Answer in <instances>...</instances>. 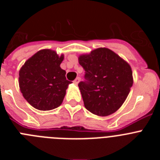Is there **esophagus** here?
Segmentation results:
<instances>
[{
  "mask_svg": "<svg viewBox=\"0 0 160 160\" xmlns=\"http://www.w3.org/2000/svg\"><path fill=\"white\" fill-rule=\"evenodd\" d=\"M80 80H81V78H80L79 77H78L77 78H76L75 80L73 81V83H74V84H76V85H78L79 83V82H80Z\"/></svg>",
  "mask_w": 160,
  "mask_h": 160,
  "instance_id": "obj_1",
  "label": "esophagus"
}]
</instances>
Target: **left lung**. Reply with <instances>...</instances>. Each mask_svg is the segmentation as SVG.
Wrapping results in <instances>:
<instances>
[{
  "label": "left lung",
  "mask_w": 160,
  "mask_h": 160,
  "mask_svg": "<svg viewBox=\"0 0 160 160\" xmlns=\"http://www.w3.org/2000/svg\"><path fill=\"white\" fill-rule=\"evenodd\" d=\"M78 62L86 71V81L78 83L85 107L98 116L118 111L133 85L130 65L107 48L80 55Z\"/></svg>",
  "instance_id": "left-lung-1"
}]
</instances>
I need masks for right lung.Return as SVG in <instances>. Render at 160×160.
Masks as SVG:
<instances>
[{
    "mask_svg": "<svg viewBox=\"0 0 160 160\" xmlns=\"http://www.w3.org/2000/svg\"><path fill=\"white\" fill-rule=\"evenodd\" d=\"M64 55L54 50L42 49L32 55L19 71V87L22 95L39 111H50L62 103L70 83L60 67Z\"/></svg>",
    "mask_w": 160,
    "mask_h": 160,
    "instance_id": "obj_1",
    "label": "right lung"
}]
</instances>
